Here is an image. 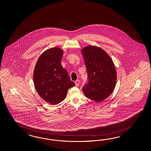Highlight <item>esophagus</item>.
<instances>
[{
	"label": "esophagus",
	"mask_w": 151,
	"mask_h": 151,
	"mask_svg": "<svg viewBox=\"0 0 151 151\" xmlns=\"http://www.w3.org/2000/svg\"><path fill=\"white\" fill-rule=\"evenodd\" d=\"M79 84H80V80H76V81H75V85H76V86H78Z\"/></svg>",
	"instance_id": "obj_1"
}]
</instances>
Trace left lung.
Instances as JSON below:
<instances>
[{
    "mask_svg": "<svg viewBox=\"0 0 151 151\" xmlns=\"http://www.w3.org/2000/svg\"><path fill=\"white\" fill-rule=\"evenodd\" d=\"M87 69L88 81L82 88L85 95L100 102L114 90L117 73L109 55L97 46L88 45L81 50Z\"/></svg>",
    "mask_w": 151,
    "mask_h": 151,
    "instance_id": "obj_1",
    "label": "left lung"
}]
</instances>
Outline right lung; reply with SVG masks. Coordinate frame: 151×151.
Masks as SVG:
<instances>
[{
  "mask_svg": "<svg viewBox=\"0 0 151 151\" xmlns=\"http://www.w3.org/2000/svg\"><path fill=\"white\" fill-rule=\"evenodd\" d=\"M63 53L59 47L47 49L39 58L34 70L36 91L44 100L51 105L62 102L69 88L75 86L61 64Z\"/></svg>",
  "mask_w": 151,
  "mask_h": 151,
  "instance_id": "add662e5",
  "label": "right lung"
}]
</instances>
